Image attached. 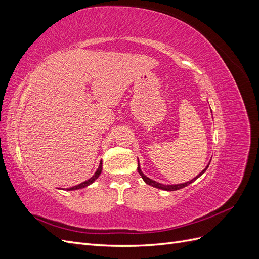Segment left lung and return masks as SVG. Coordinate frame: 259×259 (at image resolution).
I'll use <instances>...</instances> for the list:
<instances>
[{"label": "left lung", "mask_w": 259, "mask_h": 259, "mask_svg": "<svg viewBox=\"0 0 259 259\" xmlns=\"http://www.w3.org/2000/svg\"><path fill=\"white\" fill-rule=\"evenodd\" d=\"M210 163V162H209ZM209 163H208V165H209ZM208 165L203 169L201 173L198 175V176H195L193 179H191V180H189V182H187V183H183V184H177V185H163V184H160V183H158V182H154L153 179H150L149 177H147L143 171H142V169H140V165H139V161H138V167H137V170H138V173H139V175L142 176V178L144 179V182L146 183V184H148V185H150V186H152V187H154V188H159V189H162V190H166V191H175V190H179V189H182V188H185V187H187L188 185H190L191 183H193L195 179H198L202 174H204V171L207 169V167H208Z\"/></svg>", "instance_id": "left-lung-1"}]
</instances>
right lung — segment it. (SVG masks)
Returning <instances> with one entry per match:
<instances>
[{"label":"right lung","mask_w":259,"mask_h":259,"mask_svg":"<svg viewBox=\"0 0 259 259\" xmlns=\"http://www.w3.org/2000/svg\"><path fill=\"white\" fill-rule=\"evenodd\" d=\"M101 170H103V161H100V163H99V166H98V169L96 170V173L94 174L90 179L85 180V182H83V183H82V184H80V185H76V186H73V187L67 188V190H68V191H71V190L82 189V188H85V187H88V186L92 185V184H93L94 182H95V180L99 177V175L101 174Z\"/></svg>","instance_id":"add662e5"}]
</instances>
